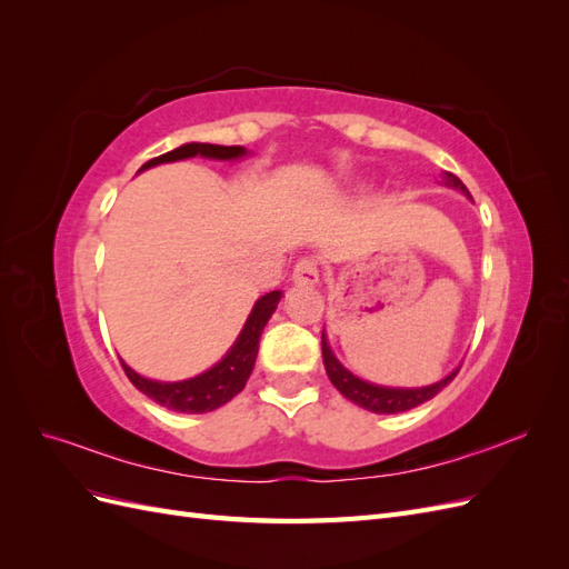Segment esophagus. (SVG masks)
<instances>
[{"label": "esophagus", "mask_w": 569, "mask_h": 569, "mask_svg": "<svg viewBox=\"0 0 569 569\" xmlns=\"http://www.w3.org/2000/svg\"><path fill=\"white\" fill-rule=\"evenodd\" d=\"M291 278H295L297 284H316L318 278H320V270H318L316 258H301V261L295 266V272H291Z\"/></svg>", "instance_id": "34e87169"}]
</instances>
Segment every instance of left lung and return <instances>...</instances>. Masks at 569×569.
<instances>
[{
	"mask_svg": "<svg viewBox=\"0 0 569 569\" xmlns=\"http://www.w3.org/2000/svg\"><path fill=\"white\" fill-rule=\"evenodd\" d=\"M443 182L449 184V187L460 189L462 194L470 197L468 187H465V184L460 182L458 176L443 173ZM470 199H472V197H470ZM322 360H325V370H327V377H330V382H332L343 396H347L349 401H353L356 406L366 408V410L382 412V416H385V412H387V416H389V412H403V410L416 408V406H420V403H425V401H429V399H435V396L458 375V370H456V372H451L449 377H443L441 382L429 385V387H420V389L377 387V385L363 382V380H360V377H356L353 372H349L347 368H343V366L339 363V360H337L335 353H332V349H330V343H327L325 332H322Z\"/></svg>",
	"mask_w": 569,
	"mask_h": 569,
	"instance_id": "left-lung-1",
	"label": "left lung"
}]
</instances>
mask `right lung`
<instances>
[{
  "label": "right lung",
  "mask_w": 569,
  "mask_h": 569,
  "mask_svg": "<svg viewBox=\"0 0 569 569\" xmlns=\"http://www.w3.org/2000/svg\"><path fill=\"white\" fill-rule=\"evenodd\" d=\"M247 149L244 147H222V144H201V142H189L182 144L173 151L161 153V157L147 161L140 170H147L151 166L159 163H170V161H180V159H192V157H203V159H218V161H230L244 157ZM282 299V291H268L266 297L258 299L251 308V313L239 332L237 341L232 343V349L226 353V358L216 363L211 370H206L192 380H182V382H157V380H147V377L137 375L132 368H128L123 360V366L128 380L147 393L151 401H157L159 406H166L170 410L178 412H209L220 406H226L230 399L244 389L249 375L256 363V353H258V339H261V332L270 316L274 313Z\"/></svg>",
  "instance_id": "right-lung-1"
}]
</instances>
